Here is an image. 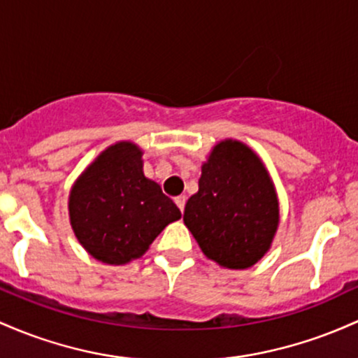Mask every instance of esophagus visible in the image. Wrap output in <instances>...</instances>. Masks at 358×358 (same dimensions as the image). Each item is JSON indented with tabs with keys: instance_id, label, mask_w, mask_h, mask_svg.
<instances>
[{
	"instance_id": "esophagus-1",
	"label": "esophagus",
	"mask_w": 358,
	"mask_h": 358,
	"mask_svg": "<svg viewBox=\"0 0 358 358\" xmlns=\"http://www.w3.org/2000/svg\"><path fill=\"white\" fill-rule=\"evenodd\" d=\"M174 201H176V204H178L179 210L184 211V206H186V196H178Z\"/></svg>"
}]
</instances>
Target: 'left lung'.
<instances>
[{
  "mask_svg": "<svg viewBox=\"0 0 358 358\" xmlns=\"http://www.w3.org/2000/svg\"><path fill=\"white\" fill-rule=\"evenodd\" d=\"M184 223L203 254L222 267L248 268L267 254L279 227V201L250 147L231 138L213 147Z\"/></svg>",
  "mask_w": 358,
  "mask_h": 358,
  "instance_id": "obj_1",
  "label": "left lung"
}]
</instances>
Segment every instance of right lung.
I'll return each instance as SVG.
<instances>
[{"label": "right lung", "mask_w": 358, "mask_h": 358, "mask_svg": "<svg viewBox=\"0 0 358 358\" xmlns=\"http://www.w3.org/2000/svg\"><path fill=\"white\" fill-rule=\"evenodd\" d=\"M142 154L131 142L115 143L71 189V227L99 262L123 266L138 259L169 223L180 218L174 201L143 176Z\"/></svg>", "instance_id": "1"}]
</instances>
